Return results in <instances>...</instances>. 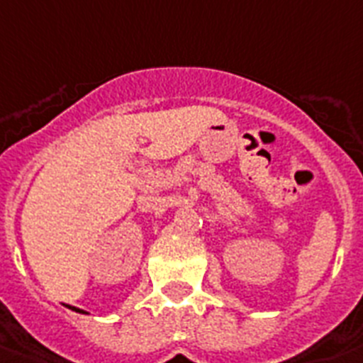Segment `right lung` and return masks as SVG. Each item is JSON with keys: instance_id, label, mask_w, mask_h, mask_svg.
<instances>
[{"instance_id": "right-lung-1", "label": "right lung", "mask_w": 363, "mask_h": 363, "mask_svg": "<svg viewBox=\"0 0 363 363\" xmlns=\"http://www.w3.org/2000/svg\"><path fill=\"white\" fill-rule=\"evenodd\" d=\"M68 308H72V310H76V311H79V313H85V311H83V310H79V308H74V306H68Z\"/></svg>"}]
</instances>
